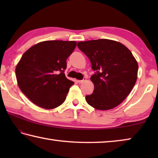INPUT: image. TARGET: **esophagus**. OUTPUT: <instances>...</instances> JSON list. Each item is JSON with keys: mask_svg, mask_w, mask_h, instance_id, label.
I'll list each match as a JSON object with an SVG mask.
<instances>
[{"mask_svg": "<svg viewBox=\"0 0 158 158\" xmlns=\"http://www.w3.org/2000/svg\"><path fill=\"white\" fill-rule=\"evenodd\" d=\"M85 81V78L84 77V79H82V80H78V83H79V84H82V83H84Z\"/></svg>", "mask_w": 158, "mask_h": 158, "instance_id": "obj_1", "label": "esophagus"}]
</instances>
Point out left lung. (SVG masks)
<instances>
[{
	"label": "left lung",
	"mask_w": 158,
	"mask_h": 158,
	"mask_svg": "<svg viewBox=\"0 0 158 158\" xmlns=\"http://www.w3.org/2000/svg\"><path fill=\"white\" fill-rule=\"evenodd\" d=\"M77 47L95 72L90 77L94 90L85 96L87 103L98 110L116 107L137 81L138 63L132 52L120 42L107 39L79 42Z\"/></svg>",
	"instance_id": "left-lung-1"
}]
</instances>
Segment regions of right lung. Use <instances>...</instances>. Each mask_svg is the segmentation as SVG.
<instances>
[{
  "label": "right lung",
  "instance_id": "1",
  "mask_svg": "<svg viewBox=\"0 0 158 158\" xmlns=\"http://www.w3.org/2000/svg\"><path fill=\"white\" fill-rule=\"evenodd\" d=\"M76 46L74 41L49 40L23 53L16 67V77L21 91L35 105L52 109L65 100L74 84L64 73L66 60Z\"/></svg>",
  "mask_w": 158,
  "mask_h": 158
}]
</instances>
